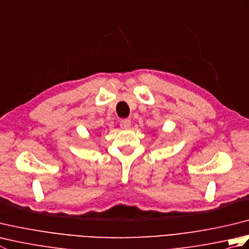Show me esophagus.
Segmentation results:
<instances>
[{
  "label": "esophagus",
  "instance_id": "obj_1",
  "mask_svg": "<svg viewBox=\"0 0 249 249\" xmlns=\"http://www.w3.org/2000/svg\"><path fill=\"white\" fill-rule=\"evenodd\" d=\"M120 126L123 129H127L130 126V120L129 119H122L120 121Z\"/></svg>",
  "mask_w": 249,
  "mask_h": 249
}]
</instances>
